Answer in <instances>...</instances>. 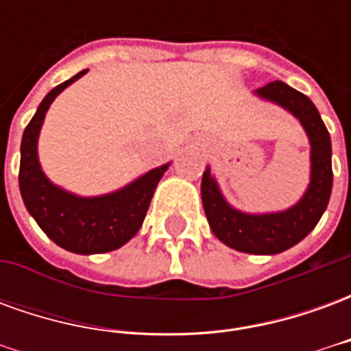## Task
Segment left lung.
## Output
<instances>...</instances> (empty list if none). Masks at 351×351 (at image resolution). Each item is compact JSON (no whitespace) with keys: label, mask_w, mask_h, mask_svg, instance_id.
<instances>
[{"label":"left lung","mask_w":351,"mask_h":351,"mask_svg":"<svg viewBox=\"0 0 351 351\" xmlns=\"http://www.w3.org/2000/svg\"><path fill=\"white\" fill-rule=\"evenodd\" d=\"M263 99L274 101L299 118L308 133L310 186L306 193L289 210L274 214H244L226 203L218 186L210 176V169L203 173L201 197L205 206L206 220L213 233L221 243L246 254H280L301 243L322 218L327 208L332 188L331 137L314 103L282 80L269 82L256 92Z\"/></svg>","instance_id":"obj_1"}]
</instances>
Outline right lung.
<instances>
[{"label":"right lung","mask_w":351,"mask_h":351,"mask_svg":"<svg viewBox=\"0 0 351 351\" xmlns=\"http://www.w3.org/2000/svg\"><path fill=\"white\" fill-rule=\"evenodd\" d=\"M84 73L86 69L50 90L26 125L20 146L19 184L27 213L58 246L75 254H103L120 248L135 237L169 163L148 171L123 190L103 197H77L50 182L37 160L39 130L58 93Z\"/></svg>","instance_id":"right-lung-1"}]
</instances>
